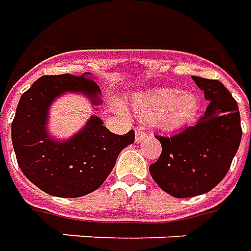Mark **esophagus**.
Returning a JSON list of instances; mask_svg holds the SVG:
<instances>
[{
  "label": "esophagus",
  "instance_id": "1",
  "mask_svg": "<svg viewBox=\"0 0 251 251\" xmlns=\"http://www.w3.org/2000/svg\"><path fill=\"white\" fill-rule=\"evenodd\" d=\"M147 136H149V134H147L146 131H143V128H142V127L135 128V140H136L138 143L143 142V140H145Z\"/></svg>",
  "mask_w": 251,
  "mask_h": 251
}]
</instances>
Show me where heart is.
Listing matches in <instances>:
<instances>
[{"instance_id":"obj_1","label":"heart","mask_w":251,"mask_h":251,"mask_svg":"<svg viewBox=\"0 0 251 251\" xmlns=\"http://www.w3.org/2000/svg\"><path fill=\"white\" fill-rule=\"evenodd\" d=\"M136 116L163 129H178L195 120L199 112V99L191 92L159 88L138 93L132 100Z\"/></svg>"}]
</instances>
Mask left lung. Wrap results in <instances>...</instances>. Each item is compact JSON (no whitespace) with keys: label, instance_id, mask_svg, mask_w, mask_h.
Here are the masks:
<instances>
[{"label":"left lung","instance_id":"8db88e82","mask_svg":"<svg viewBox=\"0 0 251 251\" xmlns=\"http://www.w3.org/2000/svg\"><path fill=\"white\" fill-rule=\"evenodd\" d=\"M209 101L195 126L173 136H157L162 152L150 165L158 186L177 199L207 193L228 172L241 138V115L234 97L218 79L193 75Z\"/></svg>","mask_w":251,"mask_h":251}]
</instances>
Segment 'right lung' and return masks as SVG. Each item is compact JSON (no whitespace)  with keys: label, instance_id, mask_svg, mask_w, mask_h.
Masks as SVG:
<instances>
[{"label":"right lung","instance_id":"obj_1","mask_svg":"<svg viewBox=\"0 0 251 251\" xmlns=\"http://www.w3.org/2000/svg\"><path fill=\"white\" fill-rule=\"evenodd\" d=\"M66 92L101 102V90L92 74L43 75L21 96L12 122V143L21 172L51 196L81 197L99 189L116 163L119 152L134 143L135 132L116 135L92 116L70 139H51L47 117L52 101Z\"/></svg>","mask_w":251,"mask_h":251}]
</instances>
